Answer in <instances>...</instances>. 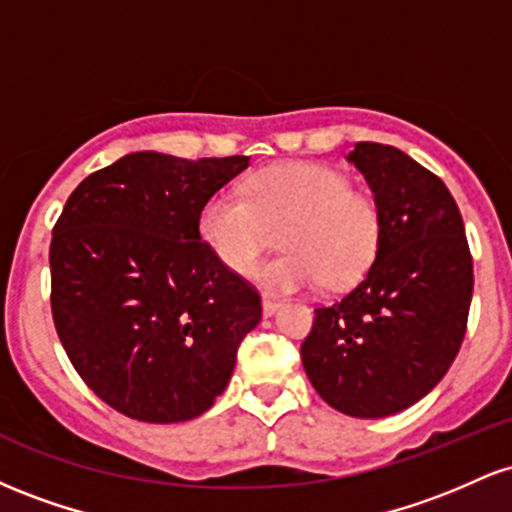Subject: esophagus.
I'll return each instance as SVG.
<instances>
[{
    "mask_svg": "<svg viewBox=\"0 0 512 512\" xmlns=\"http://www.w3.org/2000/svg\"><path fill=\"white\" fill-rule=\"evenodd\" d=\"M276 308H279V298L267 296V293H264V296H262V313L269 317V315L276 313Z\"/></svg>",
    "mask_w": 512,
    "mask_h": 512,
    "instance_id": "esophagus-1",
    "label": "esophagus"
}]
</instances>
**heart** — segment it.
<instances>
[{
    "instance_id": "obj_1",
    "label": "heart",
    "mask_w": 512,
    "mask_h": 512,
    "mask_svg": "<svg viewBox=\"0 0 512 512\" xmlns=\"http://www.w3.org/2000/svg\"><path fill=\"white\" fill-rule=\"evenodd\" d=\"M289 221L286 252L260 264L267 291L291 293L327 284H354L380 245L375 199L354 190L342 170L322 163H276L250 180V197L221 190L199 211V236L223 267L248 274L269 245V223Z\"/></svg>"
}]
</instances>
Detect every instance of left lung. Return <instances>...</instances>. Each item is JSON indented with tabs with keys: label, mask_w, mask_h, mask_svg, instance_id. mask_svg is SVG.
Instances as JSON below:
<instances>
[{
	"label": "left lung",
	"mask_w": 512,
	"mask_h": 512,
	"mask_svg": "<svg viewBox=\"0 0 512 512\" xmlns=\"http://www.w3.org/2000/svg\"><path fill=\"white\" fill-rule=\"evenodd\" d=\"M380 211V245L361 284L315 310L301 346L317 395L356 419H383L436 387L467 332L474 272L445 182L387 144L358 142Z\"/></svg>",
	"instance_id": "left-lung-1"
}]
</instances>
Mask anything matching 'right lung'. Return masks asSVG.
<instances>
[{"instance_id": "1", "label": "right lung", "mask_w": 512, "mask_h": 512, "mask_svg": "<svg viewBox=\"0 0 512 512\" xmlns=\"http://www.w3.org/2000/svg\"><path fill=\"white\" fill-rule=\"evenodd\" d=\"M248 166L137 151L88 175L55 223V330L81 380L129 419L204 414L260 322V293L199 236L204 202Z\"/></svg>"}]
</instances>
